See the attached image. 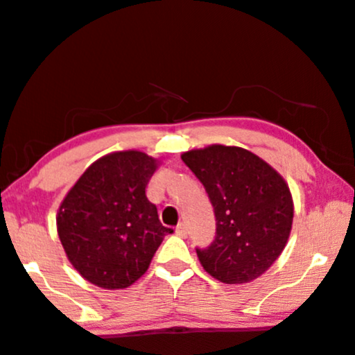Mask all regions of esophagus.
<instances>
[{"label":"esophagus","instance_id":"34e87169","mask_svg":"<svg viewBox=\"0 0 355 355\" xmlns=\"http://www.w3.org/2000/svg\"><path fill=\"white\" fill-rule=\"evenodd\" d=\"M175 232H177V235H180V237H187V234H189V225H187L185 222L178 223Z\"/></svg>","mask_w":355,"mask_h":355}]
</instances>
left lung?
I'll list each match as a JSON object with an SVG mask.
<instances>
[{
  "mask_svg": "<svg viewBox=\"0 0 355 355\" xmlns=\"http://www.w3.org/2000/svg\"><path fill=\"white\" fill-rule=\"evenodd\" d=\"M182 160L205 187L217 220L214 242L197 248L205 272L223 284H247L279 259L294 218L285 180L240 146L210 145Z\"/></svg>",
  "mask_w": 355,
  "mask_h": 355,
  "instance_id": "1",
  "label": "left lung"
}]
</instances>
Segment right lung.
<instances>
[{
    "mask_svg": "<svg viewBox=\"0 0 355 355\" xmlns=\"http://www.w3.org/2000/svg\"><path fill=\"white\" fill-rule=\"evenodd\" d=\"M158 162L126 150L98 158L61 202L56 227L71 266L98 287L125 288L140 279L172 229L162 225L145 189Z\"/></svg>",
    "mask_w": 355,
    "mask_h": 355,
    "instance_id": "right-lung-1",
    "label": "right lung"
}]
</instances>
